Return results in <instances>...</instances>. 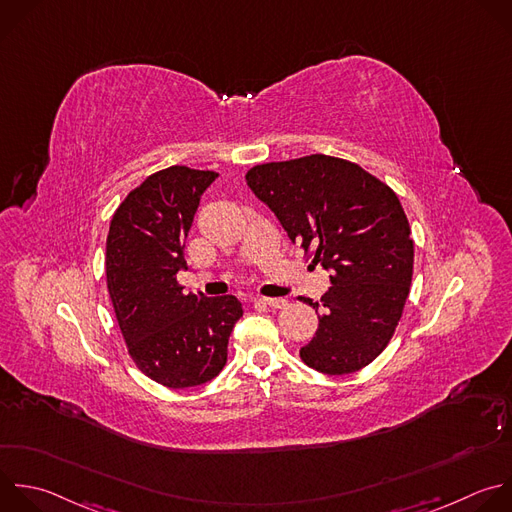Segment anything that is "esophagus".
Here are the masks:
<instances>
[{"mask_svg": "<svg viewBox=\"0 0 512 512\" xmlns=\"http://www.w3.org/2000/svg\"><path fill=\"white\" fill-rule=\"evenodd\" d=\"M255 301L265 303V305H269V307H277V309H281V307L287 305V299H283V297H257Z\"/></svg>", "mask_w": 512, "mask_h": 512, "instance_id": "1", "label": "esophagus"}]
</instances>
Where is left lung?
<instances>
[{"instance_id": "1", "label": "left lung", "mask_w": 512, "mask_h": 512, "mask_svg": "<svg viewBox=\"0 0 512 512\" xmlns=\"http://www.w3.org/2000/svg\"><path fill=\"white\" fill-rule=\"evenodd\" d=\"M291 243L313 249L331 287L301 360L329 376L372 364L402 317L414 269V241L396 193L350 160L327 154L267 162L245 175Z\"/></svg>"}]
</instances>
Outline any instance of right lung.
I'll use <instances>...</instances> for the list:
<instances>
[{
  "instance_id": "add662e5",
  "label": "right lung",
  "mask_w": 512,
  "mask_h": 512,
  "mask_svg": "<svg viewBox=\"0 0 512 512\" xmlns=\"http://www.w3.org/2000/svg\"><path fill=\"white\" fill-rule=\"evenodd\" d=\"M213 170L168 166L128 193L106 239V283L128 354L150 380L193 388L227 364L229 335L243 315L235 295L183 293L185 241Z\"/></svg>"
}]
</instances>
